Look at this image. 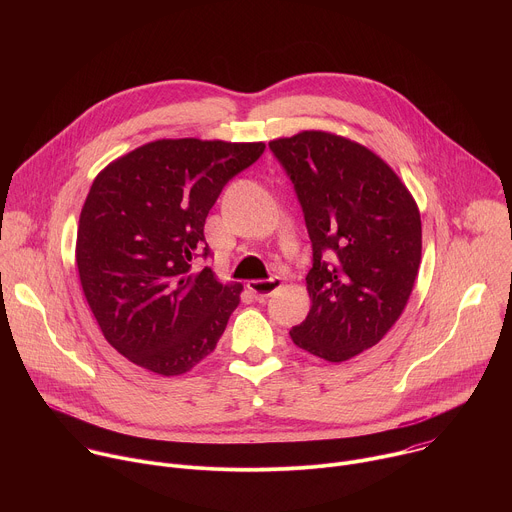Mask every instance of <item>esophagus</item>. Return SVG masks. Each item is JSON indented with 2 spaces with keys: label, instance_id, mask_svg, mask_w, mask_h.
<instances>
[{
  "label": "esophagus",
  "instance_id": "obj_1",
  "mask_svg": "<svg viewBox=\"0 0 512 512\" xmlns=\"http://www.w3.org/2000/svg\"><path fill=\"white\" fill-rule=\"evenodd\" d=\"M281 285H283V281H281V277H277V275H275V277H269V279H251V281L247 283V287L251 289V294H253L257 300H265V298L273 296Z\"/></svg>",
  "mask_w": 512,
  "mask_h": 512
}]
</instances>
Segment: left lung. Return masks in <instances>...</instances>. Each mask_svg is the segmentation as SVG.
I'll use <instances>...</instances> for the list:
<instances>
[{
    "mask_svg": "<svg viewBox=\"0 0 512 512\" xmlns=\"http://www.w3.org/2000/svg\"><path fill=\"white\" fill-rule=\"evenodd\" d=\"M312 241L310 314L291 340L328 362L375 346L399 320L421 263L419 208L369 148L326 131L269 141Z\"/></svg>",
    "mask_w": 512,
    "mask_h": 512,
    "instance_id": "1",
    "label": "left lung"
}]
</instances>
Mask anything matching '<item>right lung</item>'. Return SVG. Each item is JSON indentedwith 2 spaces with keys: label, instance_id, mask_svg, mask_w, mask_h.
Masks as SVG:
<instances>
[{
  "label": "right lung",
  "instance_id": "1",
  "mask_svg": "<svg viewBox=\"0 0 512 512\" xmlns=\"http://www.w3.org/2000/svg\"><path fill=\"white\" fill-rule=\"evenodd\" d=\"M263 141L158 139L111 162L81 210L77 267L107 342L137 367L174 377L206 358L243 285L216 281L204 223L218 194L255 164Z\"/></svg>",
  "mask_w": 512,
  "mask_h": 512
}]
</instances>
